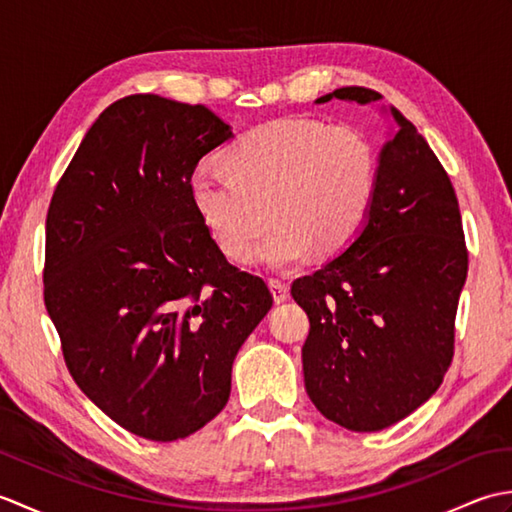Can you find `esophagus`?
Segmentation results:
<instances>
[{"label":"esophagus","instance_id":"obj_1","mask_svg":"<svg viewBox=\"0 0 512 512\" xmlns=\"http://www.w3.org/2000/svg\"><path fill=\"white\" fill-rule=\"evenodd\" d=\"M268 286H270V292H273L275 303H284L288 299V284H284V281L268 279Z\"/></svg>","mask_w":512,"mask_h":512}]
</instances>
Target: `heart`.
<instances>
[{"mask_svg": "<svg viewBox=\"0 0 512 512\" xmlns=\"http://www.w3.org/2000/svg\"><path fill=\"white\" fill-rule=\"evenodd\" d=\"M226 171L200 165L189 193L200 220L226 255H242L267 215L274 226L244 264L288 270L319 248L350 246L372 211L378 149L350 125L277 118L250 129L226 151Z\"/></svg>", "mask_w": 512, "mask_h": 512, "instance_id": "b5f03b06", "label": "heart"}]
</instances>
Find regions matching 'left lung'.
Listing matches in <instances>:
<instances>
[{"mask_svg":"<svg viewBox=\"0 0 512 512\" xmlns=\"http://www.w3.org/2000/svg\"><path fill=\"white\" fill-rule=\"evenodd\" d=\"M332 99L369 105L383 96L352 85L314 103ZM380 110L389 129L363 231L290 290L310 319L301 350L308 396L350 431L387 429L436 394L469 270L447 171L394 105Z\"/></svg>","mask_w":512,"mask_h":512,"instance_id":"left-lung-1","label":"left lung"}]
</instances>
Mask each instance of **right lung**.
Returning <instances> with one entry per match:
<instances>
[{
	"label": "right lung",
	"instance_id": "right-lung-1",
	"mask_svg": "<svg viewBox=\"0 0 512 512\" xmlns=\"http://www.w3.org/2000/svg\"><path fill=\"white\" fill-rule=\"evenodd\" d=\"M233 138L204 105L112 103L81 140L46 220L43 299L72 378L140 438L171 442L231 396L233 361L273 295L226 262L189 178Z\"/></svg>",
	"mask_w": 512,
	"mask_h": 512
}]
</instances>
